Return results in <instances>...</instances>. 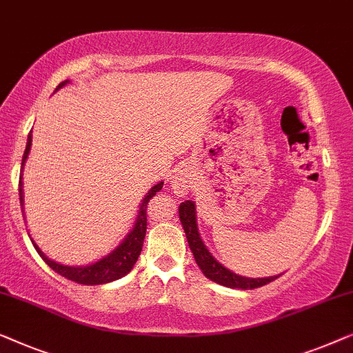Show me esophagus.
<instances>
[{
    "label": "esophagus",
    "instance_id": "1",
    "mask_svg": "<svg viewBox=\"0 0 353 353\" xmlns=\"http://www.w3.org/2000/svg\"><path fill=\"white\" fill-rule=\"evenodd\" d=\"M170 182H171L172 190H174V193H177V195H183V193H187L188 188L192 187L190 176H188V172L183 170L174 171V174L171 176Z\"/></svg>",
    "mask_w": 353,
    "mask_h": 353
}]
</instances>
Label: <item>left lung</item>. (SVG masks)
Listing matches in <instances>:
<instances>
[{"instance_id":"obj_1","label":"left lung","mask_w":353,"mask_h":353,"mask_svg":"<svg viewBox=\"0 0 353 353\" xmlns=\"http://www.w3.org/2000/svg\"><path fill=\"white\" fill-rule=\"evenodd\" d=\"M179 219L185 232L188 246L195 256V261L198 267H200L203 274L206 278H210L211 281L219 283L222 286L233 288V290H254V288L264 286L267 283L276 280L280 275L275 276H265V278H248L235 274V272L228 270L227 267L221 264L219 261H216V257L211 254L205 243H203L200 232H198L196 224V208L195 203L192 200H187L181 203L179 206Z\"/></svg>"}]
</instances>
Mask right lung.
I'll return each mask as SVG.
<instances>
[{"label":"right lung","mask_w":353,"mask_h":353,"mask_svg":"<svg viewBox=\"0 0 353 353\" xmlns=\"http://www.w3.org/2000/svg\"><path fill=\"white\" fill-rule=\"evenodd\" d=\"M68 83V79L62 81L59 86L56 88L61 89L65 86ZM30 148H32V132L28 134L27 139V147L26 152H23L22 157V166H21V181H19V196H21V206H22V212H23V183H22V176H23V166H26V161L28 158ZM163 183L165 182H158L153 185L150 190L147 192V195L143 196V200L141 205H139V212L136 217V222H134L132 230L128 233L125 240H123L120 245H118L115 250H113L110 254L103 256L102 259H99L92 264L88 265H63L59 264V262L49 259V257L44 254V252L39 250V246L37 243H33L34 250L38 251V254L43 257V261L51 267L54 272H57L59 275L65 276L67 280L77 281L79 285H103V283H110L115 280H120L125 275H128L129 272L132 270L134 264L137 262V257L142 251V245H143V238H145V230H147V203L150 201L152 196L157 195V192H160L163 188Z\"/></svg>","instance_id":"1"}]
</instances>
